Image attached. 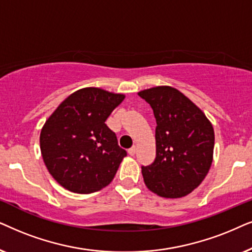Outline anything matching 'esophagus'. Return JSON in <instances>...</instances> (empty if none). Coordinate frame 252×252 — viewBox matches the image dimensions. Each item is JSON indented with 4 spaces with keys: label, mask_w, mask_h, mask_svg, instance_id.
Masks as SVG:
<instances>
[{
    "label": "esophagus",
    "mask_w": 252,
    "mask_h": 252,
    "mask_svg": "<svg viewBox=\"0 0 252 252\" xmlns=\"http://www.w3.org/2000/svg\"><path fill=\"white\" fill-rule=\"evenodd\" d=\"M136 146H132V147H130V149L128 150V153L130 154V156H135V154H136Z\"/></svg>",
    "instance_id": "34e87169"
}]
</instances>
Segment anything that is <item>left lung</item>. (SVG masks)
Returning <instances> with one entry per match:
<instances>
[{"mask_svg": "<svg viewBox=\"0 0 252 252\" xmlns=\"http://www.w3.org/2000/svg\"><path fill=\"white\" fill-rule=\"evenodd\" d=\"M157 120L156 159L142 166L144 182L166 198L187 196L212 165L214 131L202 110L179 90L158 86L138 93Z\"/></svg>", "mask_w": 252, "mask_h": 252, "instance_id": "8db88e82", "label": "left lung"}]
</instances>
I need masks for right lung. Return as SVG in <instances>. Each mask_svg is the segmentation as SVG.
Segmentation results:
<instances>
[{
    "mask_svg": "<svg viewBox=\"0 0 252 252\" xmlns=\"http://www.w3.org/2000/svg\"><path fill=\"white\" fill-rule=\"evenodd\" d=\"M123 94L86 87L69 95L40 133L50 175L66 190L91 193L112 182L126 151L105 123Z\"/></svg>",
    "mask_w": 252,
    "mask_h": 252,
    "instance_id": "add662e5",
    "label": "right lung"
}]
</instances>
